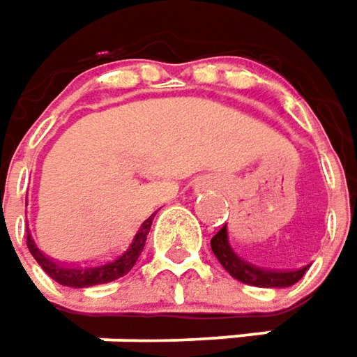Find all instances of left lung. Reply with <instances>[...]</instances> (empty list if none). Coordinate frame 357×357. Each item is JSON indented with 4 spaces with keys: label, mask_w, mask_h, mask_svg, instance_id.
I'll return each mask as SVG.
<instances>
[{
    "label": "left lung",
    "mask_w": 357,
    "mask_h": 357,
    "mask_svg": "<svg viewBox=\"0 0 357 357\" xmlns=\"http://www.w3.org/2000/svg\"><path fill=\"white\" fill-rule=\"evenodd\" d=\"M211 251L231 277L245 282V284L263 287V289L292 287L294 282H298L304 277V273L310 266V264H304L298 268H273V266L261 264L249 255L235 251V247L229 241L227 225L219 229L215 237L211 239Z\"/></svg>",
    "instance_id": "1"
}]
</instances>
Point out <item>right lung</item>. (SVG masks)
Returning <instances> with one entry per match:
<instances>
[{"label":"right lung","instance_id":"obj_1","mask_svg":"<svg viewBox=\"0 0 357 357\" xmlns=\"http://www.w3.org/2000/svg\"><path fill=\"white\" fill-rule=\"evenodd\" d=\"M152 221H154V215L144 217L138 223H134L126 233H122L110 245H106L102 251L77 263H65L41 251L31 237L29 229H27V247L39 266L59 284L70 287V289H84V287L112 282L116 278L128 275L144 251Z\"/></svg>","mask_w":357,"mask_h":357}]
</instances>
